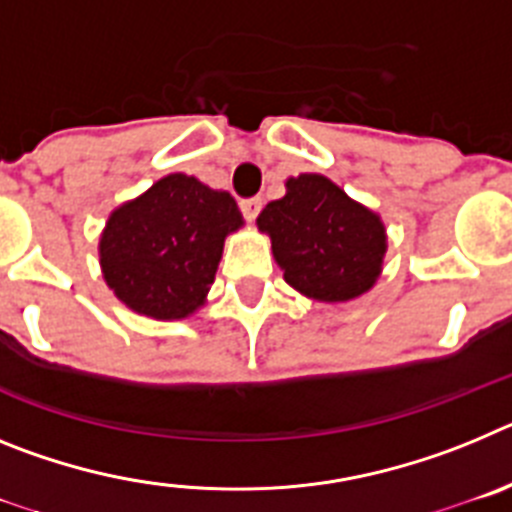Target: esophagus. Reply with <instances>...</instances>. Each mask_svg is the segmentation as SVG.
Instances as JSON below:
<instances>
[{"label": "esophagus", "instance_id": "obj_1", "mask_svg": "<svg viewBox=\"0 0 512 512\" xmlns=\"http://www.w3.org/2000/svg\"><path fill=\"white\" fill-rule=\"evenodd\" d=\"M261 207H264V200H261V197H248V200H241V212L246 220H256Z\"/></svg>", "mask_w": 512, "mask_h": 512}]
</instances>
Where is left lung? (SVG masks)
Returning a JSON list of instances; mask_svg holds the SVG:
<instances>
[{"mask_svg":"<svg viewBox=\"0 0 512 512\" xmlns=\"http://www.w3.org/2000/svg\"><path fill=\"white\" fill-rule=\"evenodd\" d=\"M287 284L320 302H346L377 282L387 251L384 225L320 174L287 182L259 215Z\"/></svg>","mask_w":512,"mask_h":512,"instance_id":"1","label":"left lung"}]
</instances>
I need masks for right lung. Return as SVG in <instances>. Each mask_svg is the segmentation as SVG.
<instances>
[{"mask_svg":"<svg viewBox=\"0 0 512 512\" xmlns=\"http://www.w3.org/2000/svg\"><path fill=\"white\" fill-rule=\"evenodd\" d=\"M243 225L228 192L171 174L117 207L99 241L104 279L130 310L179 320L205 302L225 235Z\"/></svg>","mask_w":512,"mask_h":512,"instance_id":"obj_1","label":"right lung"}]
</instances>
